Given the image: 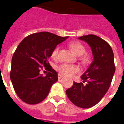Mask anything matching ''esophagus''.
I'll return each instance as SVG.
<instances>
[{"label": "esophagus", "instance_id": "1", "mask_svg": "<svg viewBox=\"0 0 124 124\" xmlns=\"http://www.w3.org/2000/svg\"><path fill=\"white\" fill-rule=\"evenodd\" d=\"M63 76H63L62 74H60V73H59V74H58V78H59V79H61Z\"/></svg>", "mask_w": 124, "mask_h": 124}]
</instances>
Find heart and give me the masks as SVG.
<instances>
[{
    "label": "heart",
    "instance_id": "heart-1",
    "mask_svg": "<svg viewBox=\"0 0 124 124\" xmlns=\"http://www.w3.org/2000/svg\"><path fill=\"white\" fill-rule=\"evenodd\" d=\"M69 46L74 54H76L78 56L83 55L86 50L85 46L79 42H72L69 45ZM59 50H60V46H59L55 47L53 50L52 52V57L53 59H57ZM81 60L83 63L87 64L90 62V57L87 55H85L81 57ZM56 69L61 74L70 76V77L74 76V74L78 73L80 71V68L78 65L68 64H62L59 65H57L56 67Z\"/></svg>",
    "mask_w": 124,
    "mask_h": 124
}]
</instances>
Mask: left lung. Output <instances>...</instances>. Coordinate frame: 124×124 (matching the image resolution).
<instances>
[{"label": "left lung", "mask_w": 124, "mask_h": 124, "mask_svg": "<svg viewBox=\"0 0 124 124\" xmlns=\"http://www.w3.org/2000/svg\"><path fill=\"white\" fill-rule=\"evenodd\" d=\"M78 39L89 45L93 60L81 76L86 85L74 82L65 92L74 105L90 108L102 99L110 86L115 72L114 55L110 45L98 36L90 34Z\"/></svg>", "instance_id": "left-lung-1"}]
</instances>
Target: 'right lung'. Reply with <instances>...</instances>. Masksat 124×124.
Segmentation results:
<instances>
[{
    "instance_id": "right-lung-1",
    "label": "right lung",
    "mask_w": 124,
    "mask_h": 124,
    "mask_svg": "<svg viewBox=\"0 0 124 124\" xmlns=\"http://www.w3.org/2000/svg\"><path fill=\"white\" fill-rule=\"evenodd\" d=\"M67 38L41 32L29 35L19 44L12 58L10 78L15 92L23 102H41L58 81V74L48 59L53 49ZM43 69L50 71L45 77L40 73Z\"/></svg>"
}]
</instances>
